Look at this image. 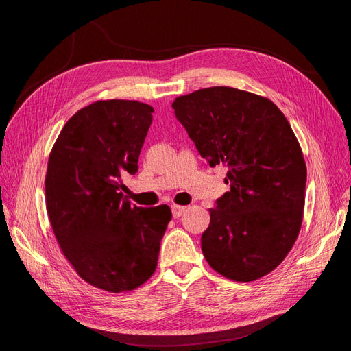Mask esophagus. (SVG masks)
<instances>
[{"mask_svg":"<svg viewBox=\"0 0 351 351\" xmlns=\"http://www.w3.org/2000/svg\"><path fill=\"white\" fill-rule=\"evenodd\" d=\"M171 210H173V217H174V218H180V217H182V215L184 214V210H186V206H180V205H173V206H171Z\"/></svg>","mask_w":351,"mask_h":351,"instance_id":"34e87169","label":"esophagus"}]
</instances>
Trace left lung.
I'll list each match as a JSON object with an SVG mask.
<instances>
[{"label":"left lung","mask_w":351,"mask_h":351,"mask_svg":"<svg viewBox=\"0 0 351 351\" xmlns=\"http://www.w3.org/2000/svg\"><path fill=\"white\" fill-rule=\"evenodd\" d=\"M200 156L228 168L230 192L210 208L202 252L222 277L250 282L291 250L303 221L306 164L290 123L268 98L228 86L173 102Z\"/></svg>","instance_id":"1"}]
</instances>
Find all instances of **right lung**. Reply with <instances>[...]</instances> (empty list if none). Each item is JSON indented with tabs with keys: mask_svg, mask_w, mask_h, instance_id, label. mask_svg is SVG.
Listing matches in <instances>:
<instances>
[{
	"mask_svg": "<svg viewBox=\"0 0 351 351\" xmlns=\"http://www.w3.org/2000/svg\"><path fill=\"white\" fill-rule=\"evenodd\" d=\"M151 105L110 99L79 110L52 146L45 202L52 231L79 277L97 289H137L156 269L171 209L141 208L120 192L152 123Z\"/></svg>",
	"mask_w": 351,
	"mask_h": 351,
	"instance_id": "obj_1",
	"label": "right lung"
}]
</instances>
